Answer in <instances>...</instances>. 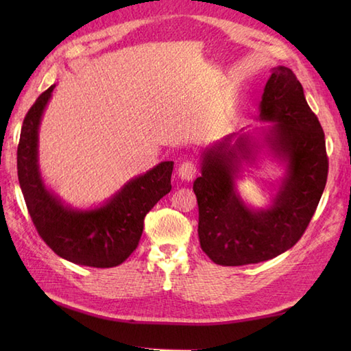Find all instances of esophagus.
I'll use <instances>...</instances> for the list:
<instances>
[{
    "instance_id": "1",
    "label": "esophagus",
    "mask_w": 351,
    "mask_h": 351,
    "mask_svg": "<svg viewBox=\"0 0 351 351\" xmlns=\"http://www.w3.org/2000/svg\"><path fill=\"white\" fill-rule=\"evenodd\" d=\"M196 173H197V167L193 161H189V160L184 161L182 164H180V167H178V176H180L182 181H193L195 180Z\"/></svg>"
}]
</instances>
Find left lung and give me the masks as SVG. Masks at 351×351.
<instances>
[{
    "mask_svg": "<svg viewBox=\"0 0 351 351\" xmlns=\"http://www.w3.org/2000/svg\"><path fill=\"white\" fill-rule=\"evenodd\" d=\"M256 134H230L200 155L193 184L199 205L200 247L219 265L258 264L300 240L327 181L329 161L322 125L312 113L294 72L276 66L259 102ZM263 148L286 167L278 193L267 208H252L237 195L242 164L254 163Z\"/></svg>",
    "mask_w": 351,
    "mask_h": 351,
    "instance_id": "1",
    "label": "left lung"
}]
</instances>
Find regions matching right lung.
<instances>
[{"label":"right lung","instance_id":"obj_1","mask_svg":"<svg viewBox=\"0 0 351 351\" xmlns=\"http://www.w3.org/2000/svg\"><path fill=\"white\" fill-rule=\"evenodd\" d=\"M52 84L28 110L18 145V180L37 232L58 256L73 264L110 268L137 249L146 214L171 190L173 161H162L132 178L107 202L78 210L62 202L39 169V126Z\"/></svg>","mask_w":351,"mask_h":351}]
</instances>
